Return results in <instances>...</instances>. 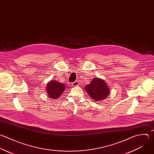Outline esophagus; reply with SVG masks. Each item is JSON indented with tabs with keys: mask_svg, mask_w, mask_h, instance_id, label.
<instances>
[{
	"mask_svg": "<svg viewBox=\"0 0 154 154\" xmlns=\"http://www.w3.org/2000/svg\"><path fill=\"white\" fill-rule=\"evenodd\" d=\"M72 85L73 86H77L79 85V82H78V81H75V82H74V83H72Z\"/></svg>",
	"mask_w": 154,
	"mask_h": 154,
	"instance_id": "esophagus-1",
	"label": "esophagus"
}]
</instances>
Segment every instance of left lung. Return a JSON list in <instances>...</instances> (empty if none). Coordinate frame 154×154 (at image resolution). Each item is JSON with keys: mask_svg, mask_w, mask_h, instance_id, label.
Here are the masks:
<instances>
[{"mask_svg": "<svg viewBox=\"0 0 154 154\" xmlns=\"http://www.w3.org/2000/svg\"><path fill=\"white\" fill-rule=\"evenodd\" d=\"M85 90L92 99L100 101L106 99L109 94V88L104 80L95 78L85 86Z\"/></svg>", "mask_w": 154, "mask_h": 154, "instance_id": "obj_1", "label": "left lung"}]
</instances>
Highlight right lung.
I'll use <instances>...</instances> for the list:
<instances>
[{"mask_svg":"<svg viewBox=\"0 0 154 154\" xmlns=\"http://www.w3.org/2000/svg\"><path fill=\"white\" fill-rule=\"evenodd\" d=\"M47 94L49 98L56 99L59 98L64 91L66 86L57 81L51 80L48 83L46 87Z\"/></svg>","mask_w":154,"mask_h":154,"instance_id":"obj_1","label":"right lung"}]
</instances>
